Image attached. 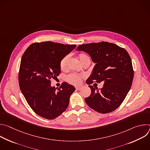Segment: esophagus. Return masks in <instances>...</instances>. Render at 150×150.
<instances>
[{
  "mask_svg": "<svg viewBox=\"0 0 150 150\" xmlns=\"http://www.w3.org/2000/svg\"><path fill=\"white\" fill-rule=\"evenodd\" d=\"M82 87H83L82 85H79V86H76V87H75V88H76V90H81V88H82Z\"/></svg>",
  "mask_w": 150,
  "mask_h": 150,
  "instance_id": "34e87169",
  "label": "esophagus"
}]
</instances>
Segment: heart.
I'll return each mask as SVG.
<instances>
[{"label":"heart","instance_id":"1","mask_svg":"<svg viewBox=\"0 0 150 150\" xmlns=\"http://www.w3.org/2000/svg\"><path fill=\"white\" fill-rule=\"evenodd\" d=\"M78 58H79L80 62L82 64H83L85 62H87L88 60H90L89 57L85 54H80L78 56ZM68 59H69V56H66L61 60V61L60 62V67L62 69H65L67 68ZM82 78H83V76L81 75L77 74H71L67 76V79L68 81L70 83L74 84V85H77L81 82Z\"/></svg>","mask_w":150,"mask_h":150}]
</instances>
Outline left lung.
<instances>
[{
  "label": "left lung",
  "instance_id": "1",
  "mask_svg": "<svg viewBox=\"0 0 150 150\" xmlns=\"http://www.w3.org/2000/svg\"><path fill=\"white\" fill-rule=\"evenodd\" d=\"M78 51L87 53L96 65L86 82L91 95L85 98L90 108L101 113L115 110L129 92L134 79L132 60L127 52L111 42L102 41L81 45ZM103 81V87L98 90L91 84Z\"/></svg>",
  "mask_w": 150,
  "mask_h": 150
}]
</instances>
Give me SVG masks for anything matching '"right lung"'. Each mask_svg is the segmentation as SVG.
I'll use <instances>...</instances> for the list:
<instances>
[{
    "label": "right lung",
    "instance_id": "1",
    "mask_svg": "<svg viewBox=\"0 0 150 150\" xmlns=\"http://www.w3.org/2000/svg\"><path fill=\"white\" fill-rule=\"evenodd\" d=\"M76 47L52 41L34 42L21 59L18 80L20 90L33 110L47 119H53L67 109L75 88L63 82L59 88L51 86V79L60 73V62Z\"/></svg>",
    "mask_w": 150,
    "mask_h": 150
}]
</instances>
